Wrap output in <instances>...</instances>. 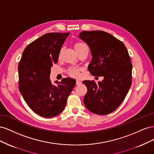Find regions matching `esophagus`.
<instances>
[{
    "instance_id": "1",
    "label": "esophagus",
    "mask_w": 154,
    "mask_h": 154,
    "mask_svg": "<svg viewBox=\"0 0 154 154\" xmlns=\"http://www.w3.org/2000/svg\"><path fill=\"white\" fill-rule=\"evenodd\" d=\"M82 84V82L80 80H76V85Z\"/></svg>"
}]
</instances>
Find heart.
<instances>
[{"instance_id": "1", "label": "heart", "mask_w": 154, "mask_h": 154, "mask_svg": "<svg viewBox=\"0 0 154 154\" xmlns=\"http://www.w3.org/2000/svg\"><path fill=\"white\" fill-rule=\"evenodd\" d=\"M85 47H87V45L85 44L82 43V42H77V43H76L75 44H74V49H75V51H76V52H77L78 51L80 50L81 49L85 48ZM62 51V49L60 50V53H59V57H60V55H61ZM69 72L70 74V75L73 76V77H78L79 76H80V73H79V71H78V69H74V68L69 69Z\"/></svg>"}]
</instances>
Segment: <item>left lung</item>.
<instances>
[{"label": "left lung", "mask_w": 154, "mask_h": 154, "mask_svg": "<svg viewBox=\"0 0 154 154\" xmlns=\"http://www.w3.org/2000/svg\"><path fill=\"white\" fill-rule=\"evenodd\" d=\"M78 37L91 50L92 60L88 70L93 76H103L97 83L83 82L87 88L83 102L93 113L110 114L122 103L132 85V65L127 48L122 42L102 31H83Z\"/></svg>", "instance_id": "obj_1"}]
</instances>
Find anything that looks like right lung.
I'll return each instance as SVG.
<instances>
[{
    "label": "right lung",
    "instance_id": "add662e5",
    "mask_svg": "<svg viewBox=\"0 0 154 154\" xmlns=\"http://www.w3.org/2000/svg\"><path fill=\"white\" fill-rule=\"evenodd\" d=\"M69 32H49L27 46L18 64L19 90L29 108L44 118H53L64 110L67 97L76 85L73 78L50 80L51 68Z\"/></svg>",
    "mask_w": 154,
    "mask_h": 154
}]
</instances>
